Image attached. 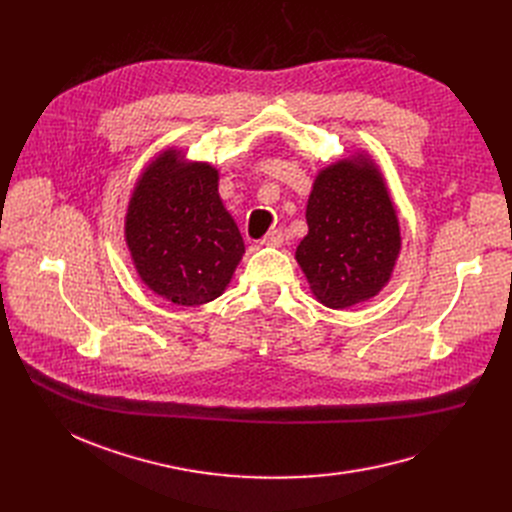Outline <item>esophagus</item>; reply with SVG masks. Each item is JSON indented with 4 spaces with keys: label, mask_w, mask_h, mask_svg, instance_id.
<instances>
[{
    "label": "esophagus",
    "mask_w": 512,
    "mask_h": 512,
    "mask_svg": "<svg viewBox=\"0 0 512 512\" xmlns=\"http://www.w3.org/2000/svg\"><path fill=\"white\" fill-rule=\"evenodd\" d=\"M282 242H284V232L282 230H272L261 238V245H267V247H280Z\"/></svg>",
    "instance_id": "34e87169"
}]
</instances>
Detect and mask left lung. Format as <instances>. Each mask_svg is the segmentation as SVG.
Returning <instances> with one entry per match:
<instances>
[{
    "label": "left lung",
    "instance_id": "8db88e82",
    "mask_svg": "<svg viewBox=\"0 0 512 512\" xmlns=\"http://www.w3.org/2000/svg\"><path fill=\"white\" fill-rule=\"evenodd\" d=\"M307 224L297 261L319 303L346 309L369 301L388 284L400 228L373 161L357 155L321 170L309 195Z\"/></svg>",
    "mask_w": 512,
    "mask_h": 512
}]
</instances>
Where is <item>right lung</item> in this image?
I'll return each mask as SVG.
<instances>
[{"instance_id": "1", "label": "right lung", "mask_w": 512, "mask_h": 512, "mask_svg": "<svg viewBox=\"0 0 512 512\" xmlns=\"http://www.w3.org/2000/svg\"><path fill=\"white\" fill-rule=\"evenodd\" d=\"M218 170L161 153L141 174L126 213V245L159 297L193 307L226 290L245 242L218 195Z\"/></svg>"}]
</instances>
